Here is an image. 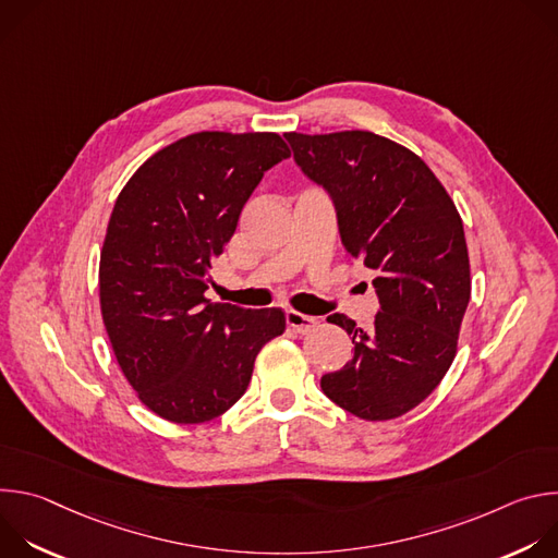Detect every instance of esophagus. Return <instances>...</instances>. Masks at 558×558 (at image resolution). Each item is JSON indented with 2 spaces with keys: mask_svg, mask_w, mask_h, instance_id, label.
<instances>
[{
  "mask_svg": "<svg viewBox=\"0 0 558 558\" xmlns=\"http://www.w3.org/2000/svg\"><path fill=\"white\" fill-rule=\"evenodd\" d=\"M284 317H287V325H289L293 331H298V333H308V331H313V327L317 325L315 317L304 315V313H300V311H287Z\"/></svg>",
  "mask_w": 558,
  "mask_h": 558,
  "instance_id": "obj_1",
  "label": "esophagus"
}]
</instances>
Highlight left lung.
Wrapping results in <instances>:
<instances>
[{"label":"left lung","instance_id":"obj_1","mask_svg":"<svg viewBox=\"0 0 558 558\" xmlns=\"http://www.w3.org/2000/svg\"><path fill=\"white\" fill-rule=\"evenodd\" d=\"M300 172L336 209L344 252L377 271L371 329L329 315L353 336V357L320 386L347 413L384 422L437 388L457 351L470 302L463 225L417 154L364 130L284 134Z\"/></svg>","mask_w":558,"mask_h":558}]
</instances>
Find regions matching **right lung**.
Instances as JSON below:
<instances>
[{
	"label": "right lung",
	"mask_w": 558,
	"mask_h": 558,
	"mask_svg": "<svg viewBox=\"0 0 558 558\" xmlns=\"http://www.w3.org/2000/svg\"><path fill=\"white\" fill-rule=\"evenodd\" d=\"M282 158L274 132L190 134L149 156L114 203L101 315L123 375L158 417L201 424L229 411L260 349L284 331L280 308L205 298L245 203Z\"/></svg>",
	"instance_id": "right-lung-1"
}]
</instances>
